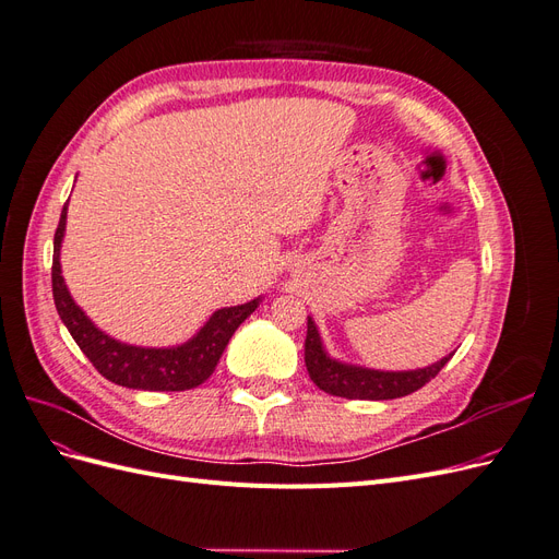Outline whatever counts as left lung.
Instances as JSON below:
<instances>
[{
	"label": "left lung",
	"mask_w": 559,
	"mask_h": 559,
	"mask_svg": "<svg viewBox=\"0 0 559 559\" xmlns=\"http://www.w3.org/2000/svg\"><path fill=\"white\" fill-rule=\"evenodd\" d=\"M452 359V354L443 357L427 368L417 370H373L364 366H352L331 359L324 345H321L319 331L312 317H308V335H306V366L310 380L324 389L326 394L343 399H368V401H386L408 396L417 389L433 380L441 368Z\"/></svg>",
	"instance_id": "8db88e82"
}]
</instances>
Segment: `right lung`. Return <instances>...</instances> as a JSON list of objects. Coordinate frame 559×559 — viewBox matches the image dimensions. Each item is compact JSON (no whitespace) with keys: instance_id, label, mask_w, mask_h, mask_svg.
I'll list each match as a JSON object with an SVG mask.
<instances>
[{"instance_id":"obj_1","label":"right lung","mask_w":559,"mask_h":559,"mask_svg":"<svg viewBox=\"0 0 559 559\" xmlns=\"http://www.w3.org/2000/svg\"><path fill=\"white\" fill-rule=\"evenodd\" d=\"M67 202L60 214V224L53 238V300L56 310L67 331L72 333L81 352L86 354L99 376L109 382L128 389H144V392H183L205 382L222 359V354L238 331L242 321L259 308L261 298H253L245 306L216 310L205 326H202L189 343L177 347H138L126 345L99 331L86 317L74 298L67 292V284L60 270V245L64 238Z\"/></svg>"}]
</instances>
